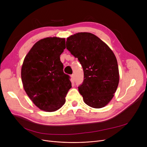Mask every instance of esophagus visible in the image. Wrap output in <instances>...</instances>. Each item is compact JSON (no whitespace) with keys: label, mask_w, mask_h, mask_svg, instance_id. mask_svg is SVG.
Returning a JSON list of instances; mask_svg holds the SVG:
<instances>
[{"label":"esophagus","mask_w":147,"mask_h":147,"mask_svg":"<svg viewBox=\"0 0 147 147\" xmlns=\"http://www.w3.org/2000/svg\"><path fill=\"white\" fill-rule=\"evenodd\" d=\"M71 77H72V80L74 82L75 81V75L74 74H72V75H71Z\"/></svg>","instance_id":"obj_1"}]
</instances>
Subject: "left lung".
<instances>
[{
	"label": "left lung",
	"instance_id": "8db88e82",
	"mask_svg": "<svg viewBox=\"0 0 147 147\" xmlns=\"http://www.w3.org/2000/svg\"><path fill=\"white\" fill-rule=\"evenodd\" d=\"M66 48L82 64L84 80L78 86L84 103L100 109L112 99L119 83L118 63L113 52L103 41L89 32L67 38Z\"/></svg>",
	"mask_w": 147,
	"mask_h": 147
}]
</instances>
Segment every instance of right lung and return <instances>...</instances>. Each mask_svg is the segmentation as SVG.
<instances>
[{
	"mask_svg": "<svg viewBox=\"0 0 147 147\" xmlns=\"http://www.w3.org/2000/svg\"><path fill=\"white\" fill-rule=\"evenodd\" d=\"M65 48L64 38L41 39L30 49L22 65L21 80L26 94L45 112L59 109L72 88L69 75L64 73L60 60Z\"/></svg>",
	"mask_w": 147,
	"mask_h": 147,
	"instance_id": "right-lung-1",
	"label": "right lung"
}]
</instances>
